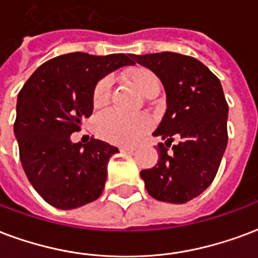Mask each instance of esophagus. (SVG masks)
<instances>
[{
  "label": "esophagus",
  "mask_w": 258,
  "mask_h": 258,
  "mask_svg": "<svg viewBox=\"0 0 258 258\" xmlns=\"http://www.w3.org/2000/svg\"><path fill=\"white\" fill-rule=\"evenodd\" d=\"M121 152H124V153H134L135 152V148H121Z\"/></svg>",
  "instance_id": "34e87169"
}]
</instances>
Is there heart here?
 <instances>
[{
  "mask_svg": "<svg viewBox=\"0 0 258 258\" xmlns=\"http://www.w3.org/2000/svg\"><path fill=\"white\" fill-rule=\"evenodd\" d=\"M128 81L145 97L157 94L160 81L153 71L146 67H135L128 72ZM110 95V81L101 79L93 90V105L102 108L108 104ZM150 128V120L144 116H127L114 110L100 114L95 120V131L101 138L117 145H133Z\"/></svg>",
  "mask_w": 258,
  "mask_h": 258,
  "instance_id": "1",
  "label": "heart"
}]
</instances>
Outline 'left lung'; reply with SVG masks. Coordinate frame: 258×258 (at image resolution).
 Returning <instances> with one entry per match:
<instances>
[{
  "mask_svg": "<svg viewBox=\"0 0 258 258\" xmlns=\"http://www.w3.org/2000/svg\"><path fill=\"white\" fill-rule=\"evenodd\" d=\"M133 58L153 71L167 94V110L153 133L165 144H158L157 164L141 171V177L158 201L184 204L209 187L227 148L228 105L223 87L194 57L163 51ZM173 136L181 142L168 152Z\"/></svg>",
  "mask_w": 258,
  "mask_h": 258,
  "instance_id": "obj_1",
  "label": "left lung"
}]
</instances>
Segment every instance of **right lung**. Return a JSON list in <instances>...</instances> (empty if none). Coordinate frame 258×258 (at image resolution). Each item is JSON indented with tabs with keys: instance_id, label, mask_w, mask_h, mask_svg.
Listing matches in <instances>:
<instances>
[{
	"instance_id": "1",
	"label": "right lung",
	"mask_w": 258,
	"mask_h": 258,
	"mask_svg": "<svg viewBox=\"0 0 258 258\" xmlns=\"http://www.w3.org/2000/svg\"><path fill=\"white\" fill-rule=\"evenodd\" d=\"M133 64V54L68 53L43 62L17 95L13 131L20 161L32 187L51 207L75 209L102 194L108 161L119 150L94 138L74 144L70 137L93 113L98 81Z\"/></svg>"
}]
</instances>
